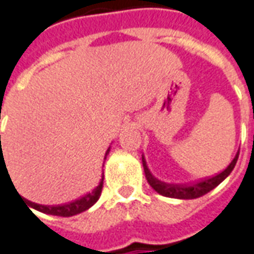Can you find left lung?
Masks as SVG:
<instances>
[{"mask_svg":"<svg viewBox=\"0 0 254 254\" xmlns=\"http://www.w3.org/2000/svg\"><path fill=\"white\" fill-rule=\"evenodd\" d=\"M238 156H239V150L237 152L235 157L231 160V163L224 169L223 171L217 173L216 176L211 177L200 178L197 181H190V183H164L162 180L156 178L152 173H150L149 167L146 164L145 156L142 155V166H144L145 177L148 180L149 185L156 190L157 193L163 195L167 197H174V199H196L206 195L207 192H210L211 190H214L217 185L223 183L225 178L231 174V171L234 170L235 164H237Z\"/></svg>","mask_w":254,"mask_h":254,"instance_id":"8db88e82","label":"left lung"}]
</instances>
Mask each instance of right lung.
I'll return each instance as SVG.
<instances>
[{"label":"right lung","instance_id":"add662e5","mask_svg":"<svg viewBox=\"0 0 254 254\" xmlns=\"http://www.w3.org/2000/svg\"><path fill=\"white\" fill-rule=\"evenodd\" d=\"M110 146L106 150L105 153V159L109 155ZM5 163V162H3ZM102 187H104V174H102V178L98 184V187H95L94 190L85 193L84 196L78 197L76 200H71L69 203L64 204H52V206H48V204H38L34 203V202H30L27 199L22 197L24 202H26V206H29V209L33 207L36 210L41 211V213H45V214H51V216H59V217H71V216H76L78 213H83V211L88 210L91 206L97 203V200L101 196V192H102ZM20 196V195H19Z\"/></svg>","mask_w":254,"mask_h":254}]
</instances>
